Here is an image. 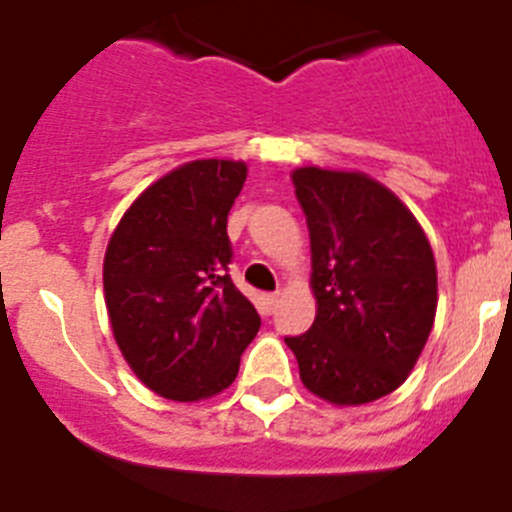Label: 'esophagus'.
Listing matches in <instances>:
<instances>
[{"mask_svg":"<svg viewBox=\"0 0 512 512\" xmlns=\"http://www.w3.org/2000/svg\"><path fill=\"white\" fill-rule=\"evenodd\" d=\"M278 303H280V293H267L265 296L267 311H275V308H278Z\"/></svg>","mask_w":512,"mask_h":512,"instance_id":"34e87169","label":"esophagus"}]
</instances>
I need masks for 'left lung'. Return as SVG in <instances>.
Masks as SVG:
<instances>
[{
	"instance_id": "obj_1",
	"label": "left lung",
	"mask_w": 512,
	"mask_h": 512,
	"mask_svg": "<svg viewBox=\"0 0 512 512\" xmlns=\"http://www.w3.org/2000/svg\"><path fill=\"white\" fill-rule=\"evenodd\" d=\"M311 237L316 319L285 336L301 380L336 405L393 393L426 347L436 262L416 216L365 173L293 170Z\"/></svg>"
}]
</instances>
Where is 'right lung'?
<instances>
[{
	"label": "right lung",
	"mask_w": 512,
	"mask_h": 512,
	"mask_svg": "<svg viewBox=\"0 0 512 512\" xmlns=\"http://www.w3.org/2000/svg\"><path fill=\"white\" fill-rule=\"evenodd\" d=\"M247 178L234 160H193L127 209L104 257L114 339L135 375L170 400L229 388L260 329L229 278L227 216Z\"/></svg>",
	"instance_id": "obj_1"
}]
</instances>
